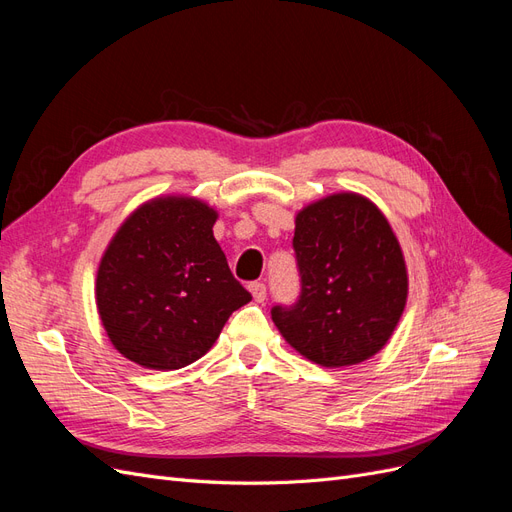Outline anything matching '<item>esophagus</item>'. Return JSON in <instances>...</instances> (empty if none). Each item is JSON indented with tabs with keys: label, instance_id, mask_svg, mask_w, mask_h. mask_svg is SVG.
<instances>
[{
	"label": "esophagus",
	"instance_id": "1",
	"mask_svg": "<svg viewBox=\"0 0 512 512\" xmlns=\"http://www.w3.org/2000/svg\"><path fill=\"white\" fill-rule=\"evenodd\" d=\"M247 288H250V292H252V297H254V301L262 303V301H265V299H267V286H265V284H262V282H252V284H250V286H247Z\"/></svg>",
	"mask_w": 512,
	"mask_h": 512
}]
</instances>
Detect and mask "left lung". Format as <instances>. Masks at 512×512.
<instances>
[{
	"label": "left lung",
	"mask_w": 512,
	"mask_h": 512,
	"mask_svg": "<svg viewBox=\"0 0 512 512\" xmlns=\"http://www.w3.org/2000/svg\"><path fill=\"white\" fill-rule=\"evenodd\" d=\"M301 294L275 305L286 342L322 367H348L389 342L408 299V271L382 211L342 192L307 205L294 220Z\"/></svg>",
	"instance_id": "8db88e82"
}]
</instances>
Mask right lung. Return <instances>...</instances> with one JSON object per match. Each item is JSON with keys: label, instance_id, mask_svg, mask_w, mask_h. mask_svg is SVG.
Instances as JSON below:
<instances>
[{"label": "right lung", "instance_id": "1", "mask_svg": "<svg viewBox=\"0 0 512 512\" xmlns=\"http://www.w3.org/2000/svg\"><path fill=\"white\" fill-rule=\"evenodd\" d=\"M215 220L203 200L162 196L115 232L98 267L96 303L126 359L158 371L190 365L252 301L213 237Z\"/></svg>", "mask_w": 512, "mask_h": 512}]
</instances>
